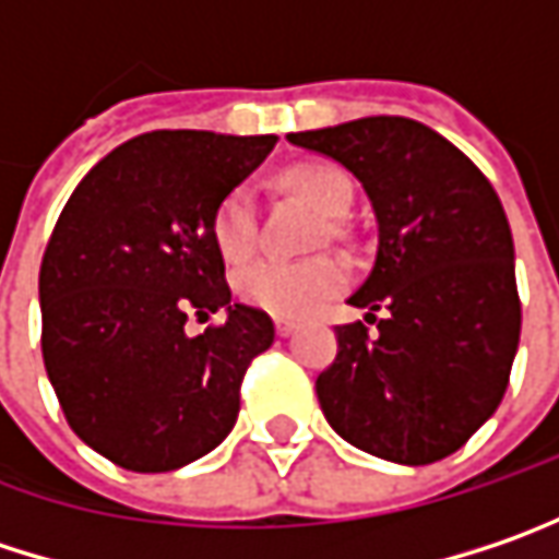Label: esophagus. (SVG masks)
Wrapping results in <instances>:
<instances>
[{"mask_svg": "<svg viewBox=\"0 0 559 559\" xmlns=\"http://www.w3.org/2000/svg\"><path fill=\"white\" fill-rule=\"evenodd\" d=\"M297 322H290V319H275V332H278L281 338H290V335H297Z\"/></svg>", "mask_w": 559, "mask_h": 559, "instance_id": "esophagus-1", "label": "esophagus"}]
</instances>
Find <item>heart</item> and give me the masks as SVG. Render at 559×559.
<instances>
[{"label":"heart","instance_id":"1","mask_svg":"<svg viewBox=\"0 0 559 559\" xmlns=\"http://www.w3.org/2000/svg\"><path fill=\"white\" fill-rule=\"evenodd\" d=\"M290 192L307 199L316 212L325 217H342L354 202L350 182L342 170L322 167V164H300L284 174ZM214 243L224 259L243 262L255 252L259 243V212H255V192L252 186H234L214 209L212 217ZM347 265L335 255H316L304 262H284V259H262L247 265L237 275L240 300L262 312H272L278 319H300L312 312L338 290H345Z\"/></svg>","mask_w":559,"mask_h":559}]
</instances>
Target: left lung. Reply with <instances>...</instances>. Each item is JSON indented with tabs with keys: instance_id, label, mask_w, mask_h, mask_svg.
<instances>
[{
	"instance_id": "1",
	"label": "left lung",
	"mask_w": 559,
	"mask_h": 559,
	"mask_svg": "<svg viewBox=\"0 0 559 559\" xmlns=\"http://www.w3.org/2000/svg\"><path fill=\"white\" fill-rule=\"evenodd\" d=\"M338 160L377 214V262L350 307L385 310L370 338L338 325V357L316 379L332 430L399 465H430L468 443L507 392L522 307L515 249L493 186L430 126L364 116L290 132Z\"/></svg>"
}]
</instances>
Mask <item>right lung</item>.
Here are the masks:
<instances>
[{"instance_id": "obj_1", "label": "right lung", "mask_w": 559, "mask_h": 559, "mask_svg": "<svg viewBox=\"0 0 559 559\" xmlns=\"http://www.w3.org/2000/svg\"><path fill=\"white\" fill-rule=\"evenodd\" d=\"M275 135L160 129L84 177L40 265L44 364L69 427L129 472H174L234 430L249 360L275 342L262 310L230 304L217 202ZM228 319L189 336V311Z\"/></svg>"}]
</instances>
